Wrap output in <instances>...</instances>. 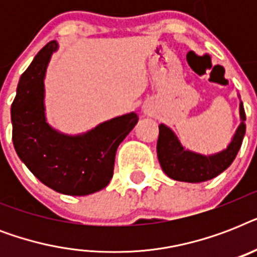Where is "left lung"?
Returning <instances> with one entry per match:
<instances>
[{
  "instance_id": "obj_1",
  "label": "left lung",
  "mask_w": 257,
  "mask_h": 257,
  "mask_svg": "<svg viewBox=\"0 0 257 257\" xmlns=\"http://www.w3.org/2000/svg\"><path fill=\"white\" fill-rule=\"evenodd\" d=\"M241 124L236 131L233 140L223 152L213 156H201L183 148L175 133L168 126H159L157 157L164 173L171 179L187 183H203L224 172L233 163L245 135V112L240 104Z\"/></svg>"
}]
</instances>
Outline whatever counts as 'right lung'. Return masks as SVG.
Masks as SVG:
<instances>
[{
    "mask_svg": "<svg viewBox=\"0 0 257 257\" xmlns=\"http://www.w3.org/2000/svg\"><path fill=\"white\" fill-rule=\"evenodd\" d=\"M56 49L57 42H48L20 78L10 110L12 139L18 157L46 187L64 195H90L109 184L117 148L139 117L124 114L74 137L50 128L44 112V77Z\"/></svg>",
    "mask_w": 257,
    "mask_h": 257,
    "instance_id": "1",
    "label": "right lung"
}]
</instances>
